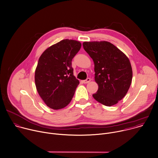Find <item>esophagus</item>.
<instances>
[{
  "instance_id": "obj_1",
  "label": "esophagus",
  "mask_w": 158,
  "mask_h": 158,
  "mask_svg": "<svg viewBox=\"0 0 158 158\" xmlns=\"http://www.w3.org/2000/svg\"><path fill=\"white\" fill-rule=\"evenodd\" d=\"M91 81V79L89 78H87L85 80H84L83 81V83L85 84V83H89V81Z\"/></svg>"
}]
</instances>
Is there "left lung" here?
Masks as SVG:
<instances>
[{"mask_svg": "<svg viewBox=\"0 0 158 158\" xmlns=\"http://www.w3.org/2000/svg\"><path fill=\"white\" fill-rule=\"evenodd\" d=\"M85 51L94 64L97 92L93 94L106 106L118 103L127 94L132 80V69L126 55L107 41L84 42Z\"/></svg>", "mask_w": 158, "mask_h": 158, "instance_id": "1", "label": "left lung"}]
</instances>
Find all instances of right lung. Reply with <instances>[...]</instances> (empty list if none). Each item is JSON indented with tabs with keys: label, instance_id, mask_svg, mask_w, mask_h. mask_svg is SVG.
Instances as JSON below:
<instances>
[{
	"label": "right lung",
	"instance_id": "add662e5",
	"mask_svg": "<svg viewBox=\"0 0 158 158\" xmlns=\"http://www.w3.org/2000/svg\"><path fill=\"white\" fill-rule=\"evenodd\" d=\"M79 41L64 40L40 56L35 70L36 89L45 104L58 110L72 101L79 81L73 75L72 60L81 48Z\"/></svg>",
	"mask_w": 158,
	"mask_h": 158
}]
</instances>
